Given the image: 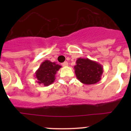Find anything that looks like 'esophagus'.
<instances>
[{
  "label": "esophagus",
  "instance_id": "obj_1",
  "mask_svg": "<svg viewBox=\"0 0 131 131\" xmlns=\"http://www.w3.org/2000/svg\"><path fill=\"white\" fill-rule=\"evenodd\" d=\"M62 66L63 67L68 66V62H64L63 63H62Z\"/></svg>",
  "mask_w": 131,
  "mask_h": 131
}]
</instances>
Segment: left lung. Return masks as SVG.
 <instances>
[{
    "mask_svg": "<svg viewBox=\"0 0 131 131\" xmlns=\"http://www.w3.org/2000/svg\"><path fill=\"white\" fill-rule=\"evenodd\" d=\"M77 79L85 84H93L101 80L103 67L96 61L79 58L74 66Z\"/></svg>",
    "mask_w": 131,
    "mask_h": 131,
    "instance_id": "1",
    "label": "left lung"
}]
</instances>
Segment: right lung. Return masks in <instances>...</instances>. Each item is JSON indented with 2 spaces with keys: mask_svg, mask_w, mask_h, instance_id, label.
I'll return each mask as SVG.
<instances>
[{
  "mask_svg": "<svg viewBox=\"0 0 131 131\" xmlns=\"http://www.w3.org/2000/svg\"><path fill=\"white\" fill-rule=\"evenodd\" d=\"M61 66L52 62L50 60H45L40 64L39 69L36 71L35 77L37 83L47 86L52 84L55 81L56 74L61 68Z\"/></svg>",
  "mask_w": 131,
  "mask_h": 131,
  "instance_id": "1",
  "label": "right lung"
}]
</instances>
